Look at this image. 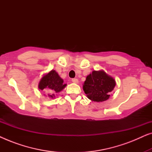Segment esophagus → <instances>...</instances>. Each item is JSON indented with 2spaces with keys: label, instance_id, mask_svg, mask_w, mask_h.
<instances>
[{
  "label": "esophagus",
  "instance_id": "obj_1",
  "mask_svg": "<svg viewBox=\"0 0 152 152\" xmlns=\"http://www.w3.org/2000/svg\"><path fill=\"white\" fill-rule=\"evenodd\" d=\"M72 82H73V83H75V84H78L79 81H78L77 79H76V78H73V79H72Z\"/></svg>",
  "mask_w": 152,
  "mask_h": 152
}]
</instances>
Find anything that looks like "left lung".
Listing matches in <instances>:
<instances>
[{
    "mask_svg": "<svg viewBox=\"0 0 152 152\" xmlns=\"http://www.w3.org/2000/svg\"><path fill=\"white\" fill-rule=\"evenodd\" d=\"M115 86V80L104 71L94 70L86 77L83 85V90L88 99L99 102L109 98L110 93Z\"/></svg>",
    "mask_w": 152,
    "mask_h": 152,
    "instance_id": "obj_1",
    "label": "left lung"
}]
</instances>
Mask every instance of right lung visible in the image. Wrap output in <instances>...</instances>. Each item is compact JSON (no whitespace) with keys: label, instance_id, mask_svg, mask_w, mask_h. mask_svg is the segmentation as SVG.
<instances>
[{"label":"right lung","instance_id":"add662e5","mask_svg":"<svg viewBox=\"0 0 152 152\" xmlns=\"http://www.w3.org/2000/svg\"><path fill=\"white\" fill-rule=\"evenodd\" d=\"M66 86L64 81L59 76L55 70H52L48 73L45 75L41 79L39 84V88L41 91L48 94L49 97H53L55 93H59Z\"/></svg>","mask_w":152,"mask_h":152}]
</instances>
